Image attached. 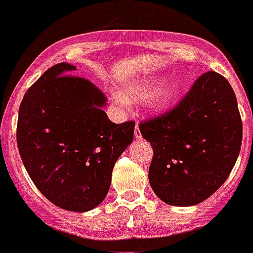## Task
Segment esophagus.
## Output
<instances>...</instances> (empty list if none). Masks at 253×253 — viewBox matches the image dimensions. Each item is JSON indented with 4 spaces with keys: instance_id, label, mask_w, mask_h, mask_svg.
Wrapping results in <instances>:
<instances>
[{
    "instance_id": "34e87169",
    "label": "esophagus",
    "mask_w": 253,
    "mask_h": 253,
    "mask_svg": "<svg viewBox=\"0 0 253 253\" xmlns=\"http://www.w3.org/2000/svg\"><path fill=\"white\" fill-rule=\"evenodd\" d=\"M134 135H135L136 139H140V138H142V133H140V129H139L138 124L135 125V130H134Z\"/></svg>"
}]
</instances>
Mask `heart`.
Here are the masks:
<instances>
[{
    "label": "heart",
    "mask_w": 253,
    "mask_h": 253,
    "mask_svg": "<svg viewBox=\"0 0 253 253\" xmlns=\"http://www.w3.org/2000/svg\"><path fill=\"white\" fill-rule=\"evenodd\" d=\"M158 81L157 80H143L138 83L129 84L123 89L122 95H115L114 100L117 103H134V101H142L145 98H149V106L152 110L161 113L168 109L172 105L173 101L177 98L178 92L180 90V83L178 80L168 81L166 84L161 85L158 89L154 91L157 87Z\"/></svg>",
    "instance_id": "heart-1"
}]
</instances>
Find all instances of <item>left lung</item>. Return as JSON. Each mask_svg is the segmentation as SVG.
<instances>
[{
  "instance_id": "left-lung-1",
  "label": "left lung",
  "mask_w": 253,
  "mask_h": 253,
  "mask_svg": "<svg viewBox=\"0 0 253 253\" xmlns=\"http://www.w3.org/2000/svg\"><path fill=\"white\" fill-rule=\"evenodd\" d=\"M139 129L154 153L150 187L167 205L179 207L203 202L223 184L242 143L236 95L214 71L199 76L177 106Z\"/></svg>"
}]
</instances>
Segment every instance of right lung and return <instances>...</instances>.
Returning a JSON list of instances; mask_svg holds the SVG:
<instances>
[{
  "label": "right lung",
  "mask_w": 253,
  "mask_h": 253,
  "mask_svg": "<svg viewBox=\"0 0 253 253\" xmlns=\"http://www.w3.org/2000/svg\"><path fill=\"white\" fill-rule=\"evenodd\" d=\"M60 62L27 90L18 110L17 147L37 189L57 207L86 212L108 194L111 173L134 139V122L115 124L106 96Z\"/></svg>",
  "instance_id": "obj_1"
}]
</instances>
